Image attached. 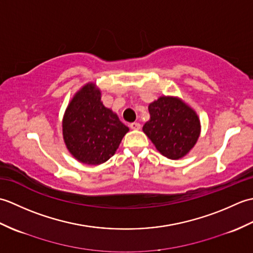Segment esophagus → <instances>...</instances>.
<instances>
[{
    "mask_svg": "<svg viewBox=\"0 0 253 253\" xmlns=\"http://www.w3.org/2000/svg\"><path fill=\"white\" fill-rule=\"evenodd\" d=\"M129 127L131 128V129H133V130H139L141 128V125L139 123L135 122V123H131L130 125H129Z\"/></svg>",
    "mask_w": 253,
    "mask_h": 253,
    "instance_id": "esophagus-1",
    "label": "esophagus"
}]
</instances>
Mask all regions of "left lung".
Wrapping results in <instances>:
<instances>
[{"instance_id": "left-lung-1", "label": "left lung", "mask_w": 253, "mask_h": 253, "mask_svg": "<svg viewBox=\"0 0 253 253\" xmlns=\"http://www.w3.org/2000/svg\"><path fill=\"white\" fill-rule=\"evenodd\" d=\"M150 121L142 130L158 151L170 160L184 158L200 136L197 113L175 96H160L149 104Z\"/></svg>"}]
</instances>
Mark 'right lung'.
Wrapping results in <instances>:
<instances>
[{
    "label": "right lung",
    "mask_w": 253,
    "mask_h": 253,
    "mask_svg": "<svg viewBox=\"0 0 253 253\" xmlns=\"http://www.w3.org/2000/svg\"><path fill=\"white\" fill-rule=\"evenodd\" d=\"M129 130L101 102L95 84H84L69 102L63 118V138L68 151L79 162L99 165L115 154Z\"/></svg>",
    "instance_id": "add662e5"
}]
</instances>
